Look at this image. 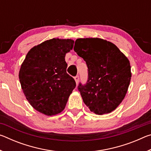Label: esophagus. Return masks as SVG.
<instances>
[{"label":"esophagus","mask_w":151,"mask_h":151,"mask_svg":"<svg viewBox=\"0 0 151 151\" xmlns=\"http://www.w3.org/2000/svg\"><path fill=\"white\" fill-rule=\"evenodd\" d=\"M78 80H79V77H78V75H77V76H76L75 77V82H76V85H77V84L78 83Z\"/></svg>","instance_id":"obj_1"}]
</instances>
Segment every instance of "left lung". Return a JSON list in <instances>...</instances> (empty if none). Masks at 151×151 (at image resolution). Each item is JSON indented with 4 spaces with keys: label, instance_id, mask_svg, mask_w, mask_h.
<instances>
[{
    "label": "left lung",
    "instance_id": "left-lung-1",
    "mask_svg": "<svg viewBox=\"0 0 151 151\" xmlns=\"http://www.w3.org/2000/svg\"><path fill=\"white\" fill-rule=\"evenodd\" d=\"M74 50L88 67L87 83L78 86L84 103L99 115L113 111L131 82L129 59L115 45L99 38L76 39Z\"/></svg>",
    "mask_w": 151,
    "mask_h": 151
}]
</instances>
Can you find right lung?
<instances>
[{
	"label": "right lung",
	"mask_w": 151,
	"mask_h": 151,
	"mask_svg": "<svg viewBox=\"0 0 151 151\" xmlns=\"http://www.w3.org/2000/svg\"><path fill=\"white\" fill-rule=\"evenodd\" d=\"M72 39H52L30 49L21 65L19 80L27 101L47 116L62 112L75 88L66 73L65 55L73 49Z\"/></svg>",
	"instance_id": "add662e5"
}]
</instances>
